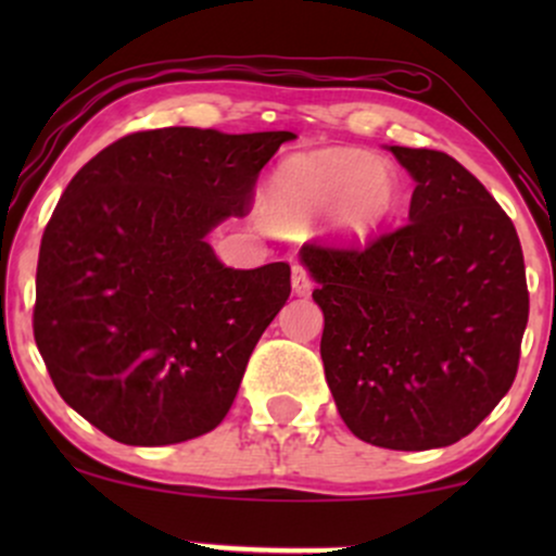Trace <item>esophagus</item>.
I'll return each mask as SVG.
<instances>
[{
	"mask_svg": "<svg viewBox=\"0 0 556 556\" xmlns=\"http://www.w3.org/2000/svg\"><path fill=\"white\" fill-rule=\"evenodd\" d=\"M292 292L295 295H308L311 292V274L300 264L292 266Z\"/></svg>",
	"mask_w": 556,
	"mask_h": 556,
	"instance_id": "1",
	"label": "esophagus"
}]
</instances>
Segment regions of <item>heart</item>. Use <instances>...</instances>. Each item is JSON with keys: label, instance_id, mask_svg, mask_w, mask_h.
<instances>
[{"label": "heart", "instance_id": "b5f03b06", "mask_svg": "<svg viewBox=\"0 0 556 556\" xmlns=\"http://www.w3.org/2000/svg\"><path fill=\"white\" fill-rule=\"evenodd\" d=\"M392 169L353 149H324L285 159L264 188V208L279 227H305L329 208L344 235L371 232L392 212Z\"/></svg>", "mask_w": 556, "mask_h": 556}]
</instances>
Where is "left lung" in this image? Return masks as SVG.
<instances>
[{"label": "left lung", "mask_w": 556, "mask_h": 556, "mask_svg": "<svg viewBox=\"0 0 556 556\" xmlns=\"http://www.w3.org/2000/svg\"><path fill=\"white\" fill-rule=\"evenodd\" d=\"M413 175L407 225L366 245L305 242L321 361L348 429L387 450L460 442L518 374L528 285L513 219L444 151L389 146Z\"/></svg>", "instance_id": "obj_1"}]
</instances>
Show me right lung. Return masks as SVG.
Here are the masks:
<instances>
[{
    "label": "right lung",
    "instance_id": "1",
    "mask_svg": "<svg viewBox=\"0 0 556 556\" xmlns=\"http://www.w3.org/2000/svg\"><path fill=\"white\" fill-rule=\"evenodd\" d=\"M292 138L130 132L70 180L38 251L34 337L60 397L114 442H188L232 407L290 264L229 269L206 235L251 212Z\"/></svg>",
    "mask_w": 556,
    "mask_h": 556
}]
</instances>
